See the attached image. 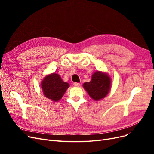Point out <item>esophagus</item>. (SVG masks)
Segmentation results:
<instances>
[{
  "label": "esophagus",
  "instance_id": "esophagus-1",
  "mask_svg": "<svg viewBox=\"0 0 154 154\" xmlns=\"http://www.w3.org/2000/svg\"><path fill=\"white\" fill-rule=\"evenodd\" d=\"M73 85H74V86H75V87H80V83H77V82H74L73 83Z\"/></svg>",
  "mask_w": 154,
  "mask_h": 154
}]
</instances>
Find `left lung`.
Wrapping results in <instances>:
<instances>
[{
    "mask_svg": "<svg viewBox=\"0 0 154 154\" xmlns=\"http://www.w3.org/2000/svg\"><path fill=\"white\" fill-rule=\"evenodd\" d=\"M111 85V78L108 74L96 71L92 74L91 82L83 83V87L95 101H99L108 94Z\"/></svg>",
    "mask_w": 154,
    "mask_h": 154,
    "instance_id": "1",
    "label": "left lung"
}]
</instances>
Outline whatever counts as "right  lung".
I'll return each mask as SVG.
<instances>
[{"label":"right lung","instance_id":"right-lung-1","mask_svg":"<svg viewBox=\"0 0 154 154\" xmlns=\"http://www.w3.org/2000/svg\"><path fill=\"white\" fill-rule=\"evenodd\" d=\"M69 87V83L63 82L60 76L56 73L46 76L41 82L44 96L53 101L61 99Z\"/></svg>","mask_w":154,"mask_h":154}]
</instances>
